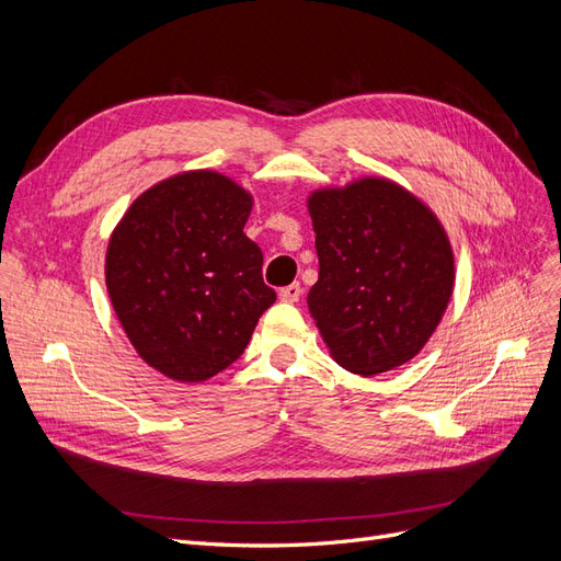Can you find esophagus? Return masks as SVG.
Wrapping results in <instances>:
<instances>
[{
	"mask_svg": "<svg viewBox=\"0 0 561 561\" xmlns=\"http://www.w3.org/2000/svg\"><path fill=\"white\" fill-rule=\"evenodd\" d=\"M278 295H280L283 301H299V297H301V285H299V283L287 285V287H283V290H280Z\"/></svg>",
	"mask_w": 561,
	"mask_h": 561,
	"instance_id": "34e87169",
	"label": "esophagus"
}]
</instances>
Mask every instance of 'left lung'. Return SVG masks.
Returning a JSON list of instances; mask_svg holds the SVG:
<instances>
[{
	"mask_svg": "<svg viewBox=\"0 0 561 561\" xmlns=\"http://www.w3.org/2000/svg\"><path fill=\"white\" fill-rule=\"evenodd\" d=\"M309 215L320 268L307 304L332 358L360 377L410 363L451 299L445 227L386 178L316 190Z\"/></svg>",
	"mask_w": 561,
	"mask_h": 561,
	"instance_id": "8db88e82",
	"label": "left lung"
}]
</instances>
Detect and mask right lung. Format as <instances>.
<instances>
[{"label":"right lung","instance_id":"right-lung-1","mask_svg":"<svg viewBox=\"0 0 561 561\" xmlns=\"http://www.w3.org/2000/svg\"><path fill=\"white\" fill-rule=\"evenodd\" d=\"M250 210L252 196L231 178L190 171L149 186L110 236L114 313L168 379L198 383L227 369L276 301L262 250L243 231Z\"/></svg>","mask_w":561,"mask_h":561}]
</instances>
